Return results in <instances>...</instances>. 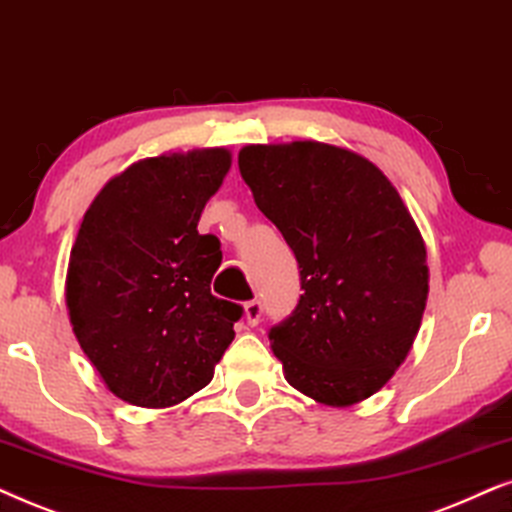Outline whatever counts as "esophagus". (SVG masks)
Returning <instances> with one entry per match:
<instances>
[{"instance_id": "1", "label": "esophagus", "mask_w": 512, "mask_h": 512, "mask_svg": "<svg viewBox=\"0 0 512 512\" xmlns=\"http://www.w3.org/2000/svg\"><path fill=\"white\" fill-rule=\"evenodd\" d=\"M262 313H264L262 302H257V299H252V302H245V306H243V318H245V323H248L250 327L260 323Z\"/></svg>"}]
</instances>
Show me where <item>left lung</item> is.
I'll use <instances>...</instances> for the list:
<instances>
[{
    "label": "left lung",
    "mask_w": 512,
    "mask_h": 512,
    "mask_svg": "<svg viewBox=\"0 0 512 512\" xmlns=\"http://www.w3.org/2000/svg\"><path fill=\"white\" fill-rule=\"evenodd\" d=\"M238 170L295 252L302 295L269 342L327 407L370 398L405 363L428 299L424 236L370 159L318 140L245 145Z\"/></svg>",
    "instance_id": "8db88e82"
}]
</instances>
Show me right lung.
Wrapping results in <instances>:
<instances>
[{"instance_id":"add662e5","label":"right lung","mask_w":512,"mask_h":512,"mask_svg":"<svg viewBox=\"0 0 512 512\" xmlns=\"http://www.w3.org/2000/svg\"><path fill=\"white\" fill-rule=\"evenodd\" d=\"M227 147L140 159L100 189L72 245L65 304L107 391L166 410L210 384L243 309L210 292L222 250L199 234Z\"/></svg>"}]
</instances>
